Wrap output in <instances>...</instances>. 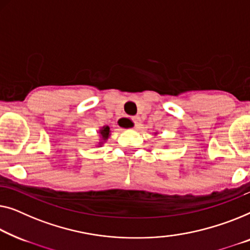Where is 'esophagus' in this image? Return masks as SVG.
I'll return each mask as SVG.
<instances>
[{"instance_id":"34e87169","label":"esophagus","mask_w":250,"mask_h":250,"mask_svg":"<svg viewBox=\"0 0 250 250\" xmlns=\"http://www.w3.org/2000/svg\"><path fill=\"white\" fill-rule=\"evenodd\" d=\"M132 122H133V125H135L136 128H139V126L142 125V119H140L139 117L132 118Z\"/></svg>"}]
</instances>
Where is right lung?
Returning a JSON list of instances; mask_svg holds the SVG:
<instances>
[{
    "instance_id": "add662e5",
    "label": "right lung",
    "mask_w": 250,
    "mask_h": 250,
    "mask_svg": "<svg viewBox=\"0 0 250 250\" xmlns=\"http://www.w3.org/2000/svg\"><path fill=\"white\" fill-rule=\"evenodd\" d=\"M100 133H101V136H102V139L106 140L108 137H110V126L104 125L103 128L100 130Z\"/></svg>"
}]
</instances>
